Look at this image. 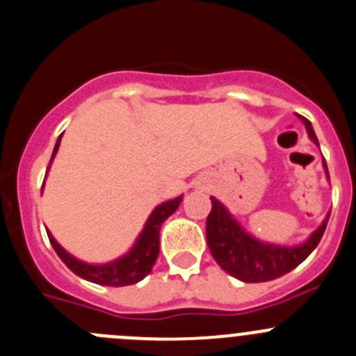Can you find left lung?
I'll use <instances>...</instances> for the list:
<instances>
[{
    "label": "left lung",
    "mask_w": 356,
    "mask_h": 356,
    "mask_svg": "<svg viewBox=\"0 0 356 356\" xmlns=\"http://www.w3.org/2000/svg\"><path fill=\"white\" fill-rule=\"evenodd\" d=\"M301 120L306 125L309 139L318 146V139L309 120ZM323 167L329 175L325 160H323ZM210 202H212V210L207 217V243H209L210 252L226 273L247 284L275 280L298 268L320 243L330 217V213H327L322 226L302 245L282 247V245L255 240L247 231L241 229L240 224L231 217V213L219 200L210 196Z\"/></svg>",
    "instance_id": "obj_1"
}]
</instances>
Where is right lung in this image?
<instances>
[{"label": "right lung", "mask_w": 356, "mask_h": 356, "mask_svg": "<svg viewBox=\"0 0 356 356\" xmlns=\"http://www.w3.org/2000/svg\"><path fill=\"white\" fill-rule=\"evenodd\" d=\"M62 137V136H60ZM60 137L57 139V144L54 147V153H51V160H54L55 153L58 149V144H60ZM50 160V163H51ZM48 163V168H50ZM43 189V188H41ZM182 202V196L179 198L170 200V202H165L161 205H158L153 210V213L149 216V219L146 220V226H144L143 233L137 238L136 245L132 247V250L129 254H125L123 257L116 259V261L108 262V264H86V262L79 261V259L72 257L71 254L64 250L60 245L55 241V238L51 236L50 231L48 233V240H50L51 247L57 252L58 257L62 259L65 266L74 275H78L79 278L88 282H94L99 285H108V287H123V285H134L137 282L143 280L146 275L151 273L154 262H156L158 254H160V227L163 224V220L167 217H170L172 213L177 210L179 203Z\"/></svg>", "instance_id": "add662e5"}]
</instances>
